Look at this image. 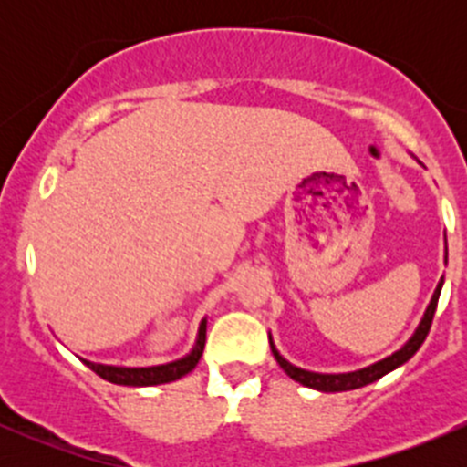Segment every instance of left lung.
Wrapping results in <instances>:
<instances>
[{"mask_svg":"<svg viewBox=\"0 0 467 467\" xmlns=\"http://www.w3.org/2000/svg\"><path fill=\"white\" fill-rule=\"evenodd\" d=\"M445 262H447V255H445ZM441 289H442V277H441V282H438L434 296H431V303L427 305L425 317H422V321H420V325H418L416 332H413V337L409 338V341L404 343V346L400 348L398 352H393V355L386 357V359L378 361V364L368 366V368L355 370V373H338V375L312 373V370H303V368H298V366L289 364V361H286L285 357H282L280 352L275 350L273 341H271V352H273V357H275L277 364H280V368L285 370V373L289 375L291 379L300 381V384L309 386V389L325 390V393H338V390L361 389V386L373 384V381H378L379 378H384L386 373L395 370V368H398V366H402L404 361H409L413 355H416L418 348H420L422 343H425L427 334H430V327H431V321H434V314H436V305H438V296H441Z\"/></svg>","mask_w":467,"mask_h":467,"instance_id":"1","label":"left lung"}]
</instances>
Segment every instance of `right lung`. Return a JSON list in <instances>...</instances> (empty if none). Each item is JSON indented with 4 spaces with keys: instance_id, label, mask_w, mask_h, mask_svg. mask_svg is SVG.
<instances>
[{
    "instance_id": "obj_1",
    "label": "right lung",
    "mask_w": 467,
    "mask_h": 467,
    "mask_svg": "<svg viewBox=\"0 0 467 467\" xmlns=\"http://www.w3.org/2000/svg\"><path fill=\"white\" fill-rule=\"evenodd\" d=\"M205 329L207 323L205 318L201 321L199 327V337H196L194 348L187 357L182 359L171 361V364H162V366H150V368H121V366H103V364H92V361L83 359V364L88 366L89 370L99 375V378L112 381V384H121V386H155V384H167V381H176L181 379L182 375L192 373L199 364L201 355H203L205 348Z\"/></svg>"
}]
</instances>
